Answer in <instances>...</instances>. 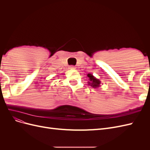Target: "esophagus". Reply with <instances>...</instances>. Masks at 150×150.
<instances>
[{"mask_svg": "<svg viewBox=\"0 0 150 150\" xmlns=\"http://www.w3.org/2000/svg\"><path fill=\"white\" fill-rule=\"evenodd\" d=\"M69 69H75L76 67L74 66H70Z\"/></svg>", "mask_w": 150, "mask_h": 150, "instance_id": "1", "label": "esophagus"}]
</instances>
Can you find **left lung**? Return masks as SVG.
I'll return each instance as SVG.
<instances>
[{"instance_id": "8db88e82", "label": "left lung", "mask_w": 150, "mask_h": 150, "mask_svg": "<svg viewBox=\"0 0 150 150\" xmlns=\"http://www.w3.org/2000/svg\"><path fill=\"white\" fill-rule=\"evenodd\" d=\"M87 76L89 78V81L88 82L89 85H91L94 88H98L100 86L101 81L97 79L92 74H88Z\"/></svg>"}]
</instances>
